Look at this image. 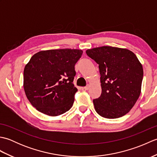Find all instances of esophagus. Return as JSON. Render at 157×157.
Listing matches in <instances>:
<instances>
[{"label": "esophagus", "instance_id": "esophagus-1", "mask_svg": "<svg viewBox=\"0 0 157 157\" xmlns=\"http://www.w3.org/2000/svg\"><path fill=\"white\" fill-rule=\"evenodd\" d=\"M89 88H90V86L87 85L86 86H85V87H84V89L85 90H88L89 89Z\"/></svg>", "mask_w": 157, "mask_h": 157}]
</instances>
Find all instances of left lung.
I'll return each mask as SVG.
<instances>
[{
    "label": "left lung",
    "mask_w": 157,
    "mask_h": 157,
    "mask_svg": "<svg viewBox=\"0 0 157 157\" xmlns=\"http://www.w3.org/2000/svg\"><path fill=\"white\" fill-rule=\"evenodd\" d=\"M98 64L102 93L93 100L102 117L119 118L134 106L141 92L143 68L134 52L126 48L101 46L86 51Z\"/></svg>",
    "instance_id": "1"
}]
</instances>
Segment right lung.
Returning <instances> with one entry per match:
<instances>
[{
  "label": "right lung",
  "mask_w": 157,
  "mask_h": 157,
  "mask_svg": "<svg viewBox=\"0 0 157 157\" xmlns=\"http://www.w3.org/2000/svg\"><path fill=\"white\" fill-rule=\"evenodd\" d=\"M83 51L55 49L32 56L23 71V87L32 105L49 116L63 114L71 108L78 91L73 79L75 65Z\"/></svg>",
  "instance_id": "1"
}]
</instances>
